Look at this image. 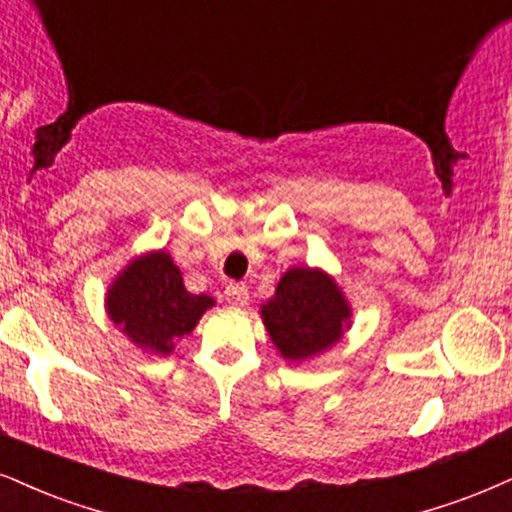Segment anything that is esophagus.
Returning a JSON list of instances; mask_svg holds the SVG:
<instances>
[{"label": "esophagus", "instance_id": "34e87169", "mask_svg": "<svg viewBox=\"0 0 512 512\" xmlns=\"http://www.w3.org/2000/svg\"><path fill=\"white\" fill-rule=\"evenodd\" d=\"M225 301L230 306H244L249 301V292L244 285H227L225 287Z\"/></svg>", "mask_w": 512, "mask_h": 512}]
</instances>
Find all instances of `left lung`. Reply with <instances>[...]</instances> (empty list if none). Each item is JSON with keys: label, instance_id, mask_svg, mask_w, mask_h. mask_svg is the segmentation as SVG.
<instances>
[{"label": "left lung", "instance_id": "8db88e82", "mask_svg": "<svg viewBox=\"0 0 512 512\" xmlns=\"http://www.w3.org/2000/svg\"><path fill=\"white\" fill-rule=\"evenodd\" d=\"M349 299L323 268L292 266L261 304V320L287 363H304L332 349L353 325Z\"/></svg>", "mask_w": 512, "mask_h": 512}]
</instances>
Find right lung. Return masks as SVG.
<instances>
[{"mask_svg":"<svg viewBox=\"0 0 512 512\" xmlns=\"http://www.w3.org/2000/svg\"><path fill=\"white\" fill-rule=\"evenodd\" d=\"M216 301L185 289L180 268L166 249L130 258L104 296L106 315L142 353L170 356Z\"/></svg>","mask_w":512,"mask_h":512,"instance_id":"obj_1","label":"right lung"}]
</instances>
